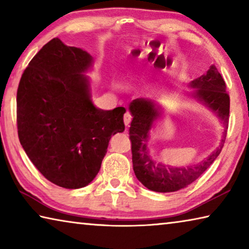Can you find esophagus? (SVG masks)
<instances>
[{"mask_svg":"<svg viewBox=\"0 0 249 249\" xmlns=\"http://www.w3.org/2000/svg\"><path fill=\"white\" fill-rule=\"evenodd\" d=\"M130 121H132V115H130L128 112H126L124 114V124H125V126H128L129 123H130Z\"/></svg>","mask_w":249,"mask_h":249,"instance_id":"1","label":"esophagus"}]
</instances>
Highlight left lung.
Masks as SVG:
<instances>
[{
	"instance_id": "obj_1",
	"label": "left lung",
	"mask_w": 249,
	"mask_h": 249,
	"mask_svg": "<svg viewBox=\"0 0 249 249\" xmlns=\"http://www.w3.org/2000/svg\"><path fill=\"white\" fill-rule=\"evenodd\" d=\"M193 95L214 111L223 120L225 128L229 127L230 95L226 92L224 79L215 66H211L208 72L190 83ZM133 121L129 127V138L132 142L133 168L136 178L147 189L156 192H175L183 189L196 181L212 165L224 146L226 130L221 145L203 161L195 166L169 167L156 163L147 149V141L154 121L161 115L154 101L136 99L129 104Z\"/></svg>"
}]
</instances>
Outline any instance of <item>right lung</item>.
<instances>
[{
	"mask_svg": "<svg viewBox=\"0 0 249 249\" xmlns=\"http://www.w3.org/2000/svg\"><path fill=\"white\" fill-rule=\"evenodd\" d=\"M92 57L48 41L35 54L20 78L16 120L20 145L50 182L79 189L95 178L112 135L125 128L124 107L103 111L90 100L83 72Z\"/></svg>",
	"mask_w": 249,
	"mask_h": 249,
	"instance_id": "add662e5",
	"label": "right lung"
}]
</instances>
